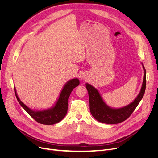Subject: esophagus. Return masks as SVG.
<instances>
[{
	"label": "esophagus",
	"mask_w": 158,
	"mask_h": 158,
	"mask_svg": "<svg viewBox=\"0 0 158 158\" xmlns=\"http://www.w3.org/2000/svg\"><path fill=\"white\" fill-rule=\"evenodd\" d=\"M83 79H85V77H83Z\"/></svg>",
	"instance_id": "1"
}]
</instances>
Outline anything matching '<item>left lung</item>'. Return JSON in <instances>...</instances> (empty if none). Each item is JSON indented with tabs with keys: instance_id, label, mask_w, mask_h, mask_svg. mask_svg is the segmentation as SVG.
<instances>
[{
	"instance_id": "left-lung-1",
	"label": "left lung",
	"mask_w": 158,
	"mask_h": 158,
	"mask_svg": "<svg viewBox=\"0 0 158 158\" xmlns=\"http://www.w3.org/2000/svg\"><path fill=\"white\" fill-rule=\"evenodd\" d=\"M144 69V75L143 83L141 91L139 95L132 103L127 106L120 109H113L109 107L105 103L97 89L91 85L86 84V88L89 92L90 110L92 115L98 122L107 124H116L120 123L127 119L134 111L137 106L141 102L144 94L146 89V70Z\"/></svg>"
}]
</instances>
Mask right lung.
I'll return each mask as SVG.
<instances>
[{
	"label": "right lung",
	"mask_w": 158,
	"mask_h": 158,
	"mask_svg": "<svg viewBox=\"0 0 158 158\" xmlns=\"http://www.w3.org/2000/svg\"><path fill=\"white\" fill-rule=\"evenodd\" d=\"M78 85H79V81L78 79H73L69 80L64 85L55 106L49 109L40 110H40L39 111H35V110L28 108L19 100V98L17 96L15 88L14 91L17 100L19 102L21 106L26 110L27 113L32 118H34L40 124L52 125L59 122L65 117L68 111V100L69 96L73 89Z\"/></svg>",
	"instance_id": "1"
}]
</instances>
